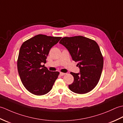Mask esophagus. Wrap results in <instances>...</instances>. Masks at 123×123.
Segmentation results:
<instances>
[{
    "label": "esophagus",
    "instance_id": "1",
    "mask_svg": "<svg viewBox=\"0 0 123 123\" xmlns=\"http://www.w3.org/2000/svg\"><path fill=\"white\" fill-rule=\"evenodd\" d=\"M66 74H65V73H63V72H60V75H61V76H63V75H64Z\"/></svg>",
    "mask_w": 123,
    "mask_h": 123
}]
</instances>
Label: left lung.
Masks as SVG:
<instances>
[{"label": "left lung", "instance_id": "left-lung-1", "mask_svg": "<svg viewBox=\"0 0 123 123\" xmlns=\"http://www.w3.org/2000/svg\"><path fill=\"white\" fill-rule=\"evenodd\" d=\"M68 50L72 60L78 62V74L71 72L74 77L70 90L79 94L86 93L95 88L100 79L104 59L100 48L95 41L82 36L65 37L60 41Z\"/></svg>", "mask_w": 123, "mask_h": 123}]
</instances>
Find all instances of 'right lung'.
Returning a JSON list of instances; mask_svg holds the SVG:
<instances>
[{"instance_id":"add662e5","label":"right lung","mask_w":123,"mask_h":123,"mask_svg":"<svg viewBox=\"0 0 123 123\" xmlns=\"http://www.w3.org/2000/svg\"><path fill=\"white\" fill-rule=\"evenodd\" d=\"M61 37L38 34L26 41L20 47L17 69L20 80L26 89L34 95L41 96L50 91L59 72L50 71L43 63L50 49Z\"/></svg>"}]
</instances>
